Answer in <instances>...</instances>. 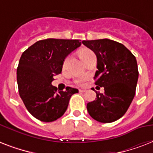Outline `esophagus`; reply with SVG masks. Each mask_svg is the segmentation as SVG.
Masks as SVG:
<instances>
[{"label": "esophagus", "instance_id": "esophagus-1", "mask_svg": "<svg viewBox=\"0 0 153 153\" xmlns=\"http://www.w3.org/2000/svg\"><path fill=\"white\" fill-rule=\"evenodd\" d=\"M86 91V90H84V89H79V92L80 93H84Z\"/></svg>", "mask_w": 153, "mask_h": 153}]
</instances>
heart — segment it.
I'll return each mask as SVG.
<instances>
[{
  "instance_id": "obj_1",
  "label": "heart",
  "mask_w": 153,
  "mask_h": 153,
  "mask_svg": "<svg viewBox=\"0 0 153 153\" xmlns=\"http://www.w3.org/2000/svg\"><path fill=\"white\" fill-rule=\"evenodd\" d=\"M94 55L93 51H91V50H89V49L87 48H82L79 51V58L81 59L82 62H83L86 59H87L90 56H91V55ZM67 60H68V58H67V59H65L64 64L67 62ZM74 82H75V83H77L78 85H82V84L84 83V82H85V78H84V77H79V78H77V79L74 80Z\"/></svg>"
}]
</instances>
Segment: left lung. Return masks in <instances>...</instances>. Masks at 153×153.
Returning a JSON list of instances; mask_svg holds the SVG:
<instances>
[{"label": "left lung", "mask_w": 153, "mask_h": 153, "mask_svg": "<svg viewBox=\"0 0 153 153\" xmlns=\"http://www.w3.org/2000/svg\"><path fill=\"white\" fill-rule=\"evenodd\" d=\"M82 44L95 53L97 68L94 79L104 94L96 92V99L87 103L92 118L102 123H110L126 114L136 93L137 62L126 46L109 39L83 40Z\"/></svg>", "instance_id": "obj_1"}]
</instances>
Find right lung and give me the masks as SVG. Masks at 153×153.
<instances>
[{
    "label": "right lung",
    "mask_w": 153,
    "mask_h": 153,
    "mask_svg": "<svg viewBox=\"0 0 153 153\" xmlns=\"http://www.w3.org/2000/svg\"><path fill=\"white\" fill-rule=\"evenodd\" d=\"M81 44L79 39H42L21 55L16 71L19 94L28 112L39 121L51 122L61 117L72 94L79 92L67 86L57 93L51 82L62 71L67 55Z\"/></svg>",
    "instance_id": "right-lung-1"
}]
</instances>
